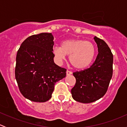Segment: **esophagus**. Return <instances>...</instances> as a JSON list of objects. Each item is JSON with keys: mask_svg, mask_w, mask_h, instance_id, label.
Returning <instances> with one entry per match:
<instances>
[{"mask_svg": "<svg viewBox=\"0 0 127 127\" xmlns=\"http://www.w3.org/2000/svg\"><path fill=\"white\" fill-rule=\"evenodd\" d=\"M72 74V72L71 71H68V70H67V71H66V75H71Z\"/></svg>", "mask_w": 127, "mask_h": 127, "instance_id": "esophagus-1", "label": "esophagus"}]
</instances>
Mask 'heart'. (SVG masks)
Here are the masks:
<instances>
[{
  "instance_id": "obj_1",
  "label": "heart",
  "mask_w": 127,
  "mask_h": 127,
  "mask_svg": "<svg viewBox=\"0 0 127 127\" xmlns=\"http://www.w3.org/2000/svg\"><path fill=\"white\" fill-rule=\"evenodd\" d=\"M55 59L61 63L69 56V60L75 68L82 69L88 67L92 63L95 55V48L93 43L82 39L66 40L61 43V47H55L53 49Z\"/></svg>"
}]
</instances>
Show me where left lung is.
I'll return each instance as SVG.
<instances>
[{
    "instance_id": "1",
    "label": "left lung",
    "mask_w": 127,
    "mask_h": 127,
    "mask_svg": "<svg viewBox=\"0 0 127 127\" xmlns=\"http://www.w3.org/2000/svg\"><path fill=\"white\" fill-rule=\"evenodd\" d=\"M98 54L89 68L73 73L76 79L71 90L73 99L82 103H90L106 94L112 76L113 55L103 40L94 37Z\"/></svg>"
}]
</instances>
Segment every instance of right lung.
I'll return each mask as SVG.
<instances>
[{
    "label": "right lung",
    "instance_id": "add662e5",
    "mask_svg": "<svg viewBox=\"0 0 127 127\" xmlns=\"http://www.w3.org/2000/svg\"><path fill=\"white\" fill-rule=\"evenodd\" d=\"M52 33H40L27 38L17 52L15 78L21 94L34 102L52 98L56 82L64 78L66 69L53 61Z\"/></svg>",
    "mask_w": 127,
    "mask_h": 127
}]
</instances>
